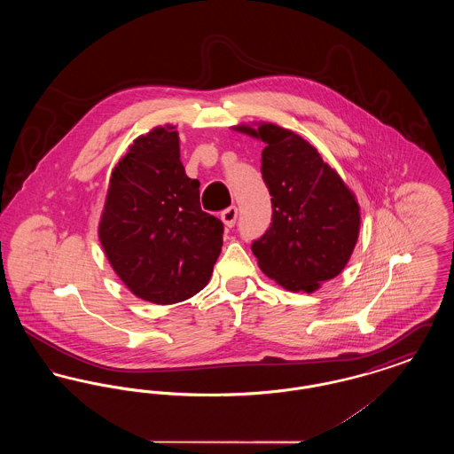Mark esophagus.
<instances>
[{
	"instance_id": "1",
	"label": "esophagus",
	"mask_w": 454,
	"mask_h": 454,
	"mask_svg": "<svg viewBox=\"0 0 454 454\" xmlns=\"http://www.w3.org/2000/svg\"><path fill=\"white\" fill-rule=\"evenodd\" d=\"M237 217L238 207H235V206H231V207H228V209H224V211L221 213V219H223V223H224L228 228H233V226H235Z\"/></svg>"
}]
</instances>
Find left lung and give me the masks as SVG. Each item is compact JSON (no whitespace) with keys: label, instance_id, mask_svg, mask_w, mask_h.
I'll return each mask as SVG.
<instances>
[{"label":"left lung","instance_id":"1","mask_svg":"<svg viewBox=\"0 0 454 454\" xmlns=\"http://www.w3.org/2000/svg\"><path fill=\"white\" fill-rule=\"evenodd\" d=\"M237 129L265 143L260 172L272 195V223L252 241V252L262 272L282 287L313 293L350 259L359 237V206L301 136L276 124Z\"/></svg>","mask_w":454,"mask_h":454}]
</instances>
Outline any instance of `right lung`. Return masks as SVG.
<instances>
[{
    "instance_id": "add662e5",
    "label": "right lung",
    "mask_w": 454,
    "mask_h": 454,
    "mask_svg": "<svg viewBox=\"0 0 454 454\" xmlns=\"http://www.w3.org/2000/svg\"><path fill=\"white\" fill-rule=\"evenodd\" d=\"M224 226L200 209L172 126L139 136L117 163L98 226L110 265L130 291L156 304L192 298L211 279Z\"/></svg>"
}]
</instances>
